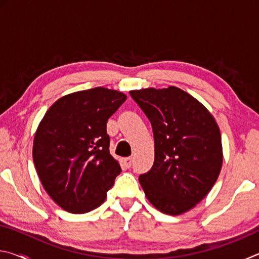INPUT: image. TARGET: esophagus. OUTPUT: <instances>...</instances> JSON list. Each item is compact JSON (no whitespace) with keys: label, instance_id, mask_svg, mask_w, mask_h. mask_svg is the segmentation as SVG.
Masks as SVG:
<instances>
[{"label":"esophagus","instance_id":"esophagus-1","mask_svg":"<svg viewBox=\"0 0 259 259\" xmlns=\"http://www.w3.org/2000/svg\"><path fill=\"white\" fill-rule=\"evenodd\" d=\"M123 162H124V165L126 166V168H130L131 164H133V159H131V157H125Z\"/></svg>","mask_w":259,"mask_h":259}]
</instances>
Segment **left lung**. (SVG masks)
Here are the masks:
<instances>
[{
	"instance_id": "8db88e82",
	"label": "left lung",
	"mask_w": 259,
	"mask_h": 259,
	"mask_svg": "<svg viewBox=\"0 0 259 259\" xmlns=\"http://www.w3.org/2000/svg\"><path fill=\"white\" fill-rule=\"evenodd\" d=\"M150 120L154 163L139 176L146 198L166 214L194 208L216 183L223 163L221 131L199 100L176 87L130 91Z\"/></svg>"
}]
</instances>
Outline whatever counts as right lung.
<instances>
[{"instance_id": "obj_1", "label": "right lung", "mask_w": 259, "mask_h": 259, "mask_svg": "<svg viewBox=\"0 0 259 259\" xmlns=\"http://www.w3.org/2000/svg\"><path fill=\"white\" fill-rule=\"evenodd\" d=\"M126 96L106 88L64 96L48 109L34 137L33 160L43 187L72 213L106 199L121 166L109 154L107 121Z\"/></svg>"}]
</instances>
